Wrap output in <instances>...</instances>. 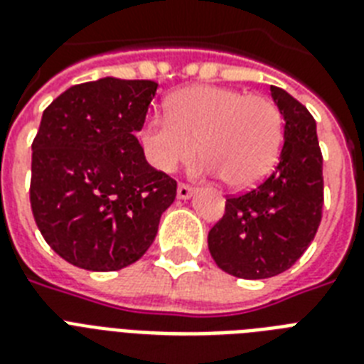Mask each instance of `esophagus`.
I'll return each instance as SVG.
<instances>
[{
	"label": "esophagus",
	"instance_id": "34e87169",
	"mask_svg": "<svg viewBox=\"0 0 364 364\" xmlns=\"http://www.w3.org/2000/svg\"><path fill=\"white\" fill-rule=\"evenodd\" d=\"M193 196V187H188L185 183H179V187H177V198L187 200Z\"/></svg>",
	"mask_w": 364,
	"mask_h": 364
}]
</instances>
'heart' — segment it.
I'll list each match as a JSON object with an SVG mask.
<instances>
[{"instance_id": "1", "label": "heart", "mask_w": 364, "mask_h": 364, "mask_svg": "<svg viewBox=\"0 0 364 364\" xmlns=\"http://www.w3.org/2000/svg\"><path fill=\"white\" fill-rule=\"evenodd\" d=\"M282 136L270 98L225 87L183 88L168 100V117L151 115L141 130L154 168L171 173L200 151L202 173L232 188L251 187L274 168Z\"/></svg>"}]
</instances>
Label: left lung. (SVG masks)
Here are the masks:
<instances>
[{"instance_id":"1","label":"left lung","mask_w":364,"mask_h":364,"mask_svg":"<svg viewBox=\"0 0 364 364\" xmlns=\"http://www.w3.org/2000/svg\"><path fill=\"white\" fill-rule=\"evenodd\" d=\"M270 96L283 117L276 170L259 187L227 198L225 215L208 234L215 264L242 279L289 270L316 236L323 210V156L310 111L279 87Z\"/></svg>"}]
</instances>
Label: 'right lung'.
Listing matches in <instances>:
<instances>
[{
    "mask_svg": "<svg viewBox=\"0 0 364 364\" xmlns=\"http://www.w3.org/2000/svg\"><path fill=\"white\" fill-rule=\"evenodd\" d=\"M159 82L104 77L60 94L31 143L30 202L45 242L90 272L145 255L177 183L154 170L136 134Z\"/></svg>",
    "mask_w": 364,
    "mask_h": 364,
    "instance_id": "obj_1",
    "label": "right lung"
}]
</instances>
